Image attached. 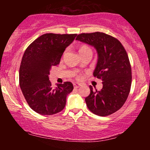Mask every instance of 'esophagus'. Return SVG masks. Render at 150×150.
Returning <instances> with one entry per match:
<instances>
[{"instance_id":"esophagus-1","label":"esophagus","mask_w":150,"mask_h":150,"mask_svg":"<svg viewBox=\"0 0 150 150\" xmlns=\"http://www.w3.org/2000/svg\"><path fill=\"white\" fill-rule=\"evenodd\" d=\"M81 84H79V83H74V87L76 88V89H77V88L81 87Z\"/></svg>"}]
</instances>
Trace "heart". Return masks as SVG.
Wrapping results in <instances>:
<instances>
[{
  "label": "heart",
  "instance_id": "obj_1",
  "mask_svg": "<svg viewBox=\"0 0 150 150\" xmlns=\"http://www.w3.org/2000/svg\"><path fill=\"white\" fill-rule=\"evenodd\" d=\"M87 51H91V48H89V46H87V45H83V46H81V47H80V48H79L80 54H82V53L87 52ZM74 76H76V77L78 79H80V75H78V74H75Z\"/></svg>",
  "mask_w": 150,
  "mask_h": 150
}]
</instances>
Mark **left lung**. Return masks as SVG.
<instances>
[{
  "label": "left lung",
  "mask_w": 150,
  "mask_h": 150,
  "mask_svg": "<svg viewBox=\"0 0 150 150\" xmlns=\"http://www.w3.org/2000/svg\"><path fill=\"white\" fill-rule=\"evenodd\" d=\"M76 40L96 49L98 59L93 76L101 79L100 91L90 85L85 98L88 108L99 116H107L120 110L126 102L132 83V69L124 47L117 39L104 33H81Z\"/></svg>",
  "instance_id": "8db88e82"
}]
</instances>
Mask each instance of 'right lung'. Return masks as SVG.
Returning <instances> with one entry per match:
<instances>
[{"label": "right lung", "mask_w": 150, "mask_h": 150, "mask_svg": "<svg viewBox=\"0 0 150 150\" xmlns=\"http://www.w3.org/2000/svg\"><path fill=\"white\" fill-rule=\"evenodd\" d=\"M77 34H44L33 41L22 57L19 83L30 108L39 114L52 115L65 108L66 97L74 89L65 82L52 87L48 75L52 66L59 64L65 48Z\"/></svg>", "instance_id": "right-lung-1"}]
</instances>
